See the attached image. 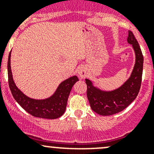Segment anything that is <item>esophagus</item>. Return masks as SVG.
<instances>
[{"mask_svg": "<svg viewBox=\"0 0 154 154\" xmlns=\"http://www.w3.org/2000/svg\"><path fill=\"white\" fill-rule=\"evenodd\" d=\"M78 74L80 78H85L87 75V71L85 68H80L78 71Z\"/></svg>", "mask_w": 154, "mask_h": 154, "instance_id": "1", "label": "esophagus"}]
</instances>
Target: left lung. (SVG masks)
Segmentation results:
<instances>
[{
  "mask_svg": "<svg viewBox=\"0 0 154 154\" xmlns=\"http://www.w3.org/2000/svg\"><path fill=\"white\" fill-rule=\"evenodd\" d=\"M127 42L133 45L136 54V63L130 78L119 88L105 91L97 88L86 79L87 97L91 108L100 116H111L127 108L137 97L142 83L143 55L140 46L132 31H129Z\"/></svg>",
  "mask_w": 154,
  "mask_h": 154,
  "instance_id": "1",
  "label": "left lung"
}]
</instances>
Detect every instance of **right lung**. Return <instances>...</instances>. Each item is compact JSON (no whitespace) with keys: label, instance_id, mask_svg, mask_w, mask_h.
Returning <instances> with one entry per match:
<instances>
[{"label":"right lung","instance_id":"right-lung-1","mask_svg":"<svg viewBox=\"0 0 154 154\" xmlns=\"http://www.w3.org/2000/svg\"><path fill=\"white\" fill-rule=\"evenodd\" d=\"M10 57L11 52L9 54L7 63L9 86L12 96L18 104L34 117L55 119L63 116L66 111L68 96L71 88L76 82L79 80L77 76H73L62 82L56 92L49 98L45 100H35L29 98L23 94L14 83L11 71Z\"/></svg>","mask_w":154,"mask_h":154}]
</instances>
